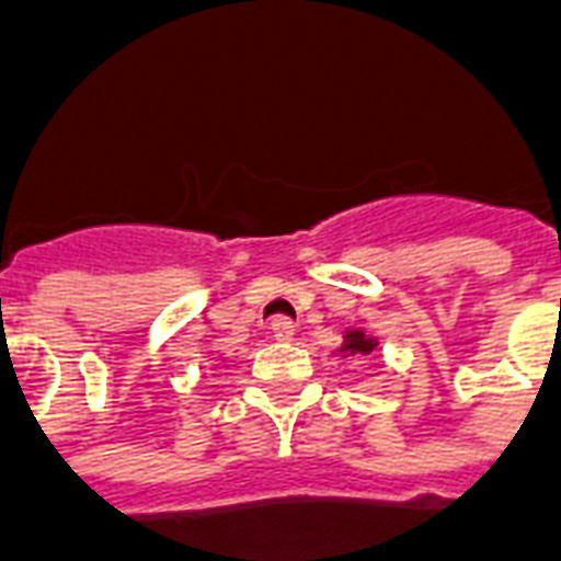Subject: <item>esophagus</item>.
<instances>
[{
    "label": "esophagus",
    "mask_w": 561,
    "mask_h": 561,
    "mask_svg": "<svg viewBox=\"0 0 561 561\" xmlns=\"http://www.w3.org/2000/svg\"><path fill=\"white\" fill-rule=\"evenodd\" d=\"M294 332H297V325L290 323L288 317H276V320L271 323V334L276 337V341H290Z\"/></svg>",
    "instance_id": "34e87169"
}]
</instances>
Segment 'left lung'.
Masks as SVG:
<instances>
[{
  "label": "left lung",
  "instance_id": "1",
  "mask_svg": "<svg viewBox=\"0 0 561 561\" xmlns=\"http://www.w3.org/2000/svg\"><path fill=\"white\" fill-rule=\"evenodd\" d=\"M375 346H378V337L367 334L364 329H346L343 332V346L337 352L343 358H350V355H369Z\"/></svg>",
  "mask_w": 561,
  "mask_h": 561
}]
</instances>
